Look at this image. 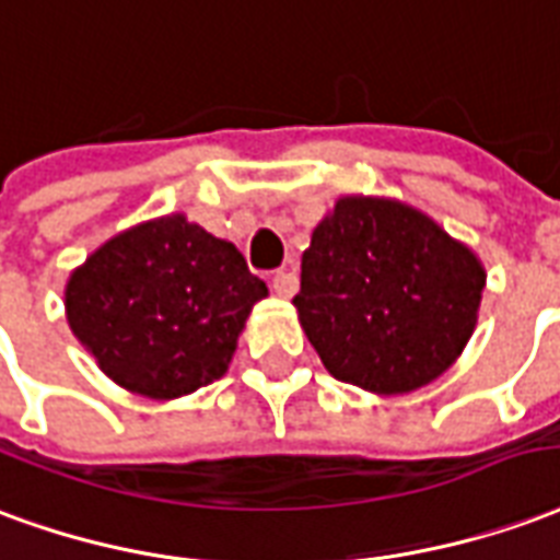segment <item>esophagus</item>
I'll return each instance as SVG.
<instances>
[{"label":"esophagus","instance_id":"34e87169","mask_svg":"<svg viewBox=\"0 0 560 560\" xmlns=\"http://www.w3.org/2000/svg\"><path fill=\"white\" fill-rule=\"evenodd\" d=\"M271 289H275V295H280V298L295 295L298 292L295 271H275V275H271Z\"/></svg>","mask_w":560,"mask_h":560}]
</instances>
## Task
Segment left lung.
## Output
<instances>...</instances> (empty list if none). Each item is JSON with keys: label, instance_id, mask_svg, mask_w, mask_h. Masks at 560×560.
<instances>
[{"label": "left lung", "instance_id": "1", "mask_svg": "<svg viewBox=\"0 0 560 560\" xmlns=\"http://www.w3.org/2000/svg\"><path fill=\"white\" fill-rule=\"evenodd\" d=\"M483 285L477 253L430 214L390 196L346 194L313 230L292 304L334 378L397 397L456 364Z\"/></svg>", "mask_w": 560, "mask_h": 560}]
</instances>
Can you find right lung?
Segmentation results:
<instances>
[{
  "mask_svg": "<svg viewBox=\"0 0 560 560\" xmlns=\"http://www.w3.org/2000/svg\"><path fill=\"white\" fill-rule=\"evenodd\" d=\"M268 285L232 241L187 214L104 241L65 283V316L101 373L128 394L178 399L218 382Z\"/></svg>",
  "mask_w": 560,
  "mask_h": 560,
  "instance_id": "1",
  "label": "right lung"
}]
</instances>
